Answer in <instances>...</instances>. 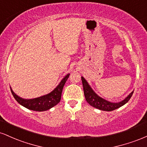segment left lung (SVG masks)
I'll return each instance as SVG.
<instances>
[{"mask_svg": "<svg viewBox=\"0 0 147 147\" xmlns=\"http://www.w3.org/2000/svg\"><path fill=\"white\" fill-rule=\"evenodd\" d=\"M82 84H83V88L84 95L86 102L90 104V106H93L94 108L99 109L101 111H112L115 109H119L121 106H124L126 104L132 96L133 91L131 92L125 99H123L121 102H111L106 99L102 98L99 96L93 90V89L88 83V82L84 79V77H82Z\"/></svg>", "mask_w": 147, "mask_h": 147, "instance_id": "left-lung-1", "label": "left lung"}]
</instances>
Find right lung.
<instances>
[{
  "label": "right lung",
  "instance_id": "1",
  "mask_svg": "<svg viewBox=\"0 0 147 147\" xmlns=\"http://www.w3.org/2000/svg\"><path fill=\"white\" fill-rule=\"evenodd\" d=\"M70 74H68L61 79L59 84L57 86L51 91L50 93L46 95L41 96V97H36L34 99H24L16 95L12 90L11 88V92L14 96V99L21 104V106H24L26 109H30L32 111H45L50 109L53 106H56L58 103H59L61 97L62 90L66 82L67 79H68Z\"/></svg>",
  "mask_w": 147,
  "mask_h": 147
}]
</instances>
